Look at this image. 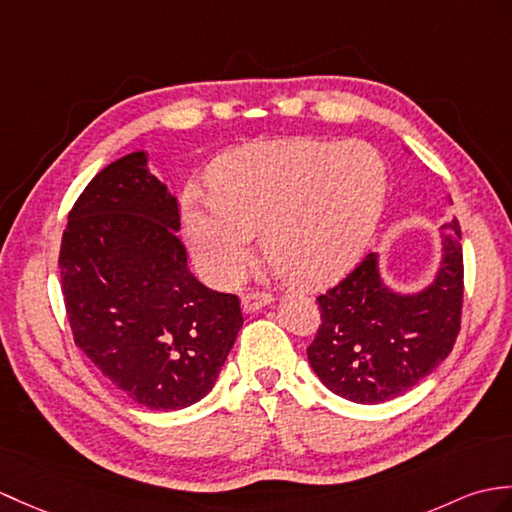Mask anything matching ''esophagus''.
Masks as SVG:
<instances>
[{
	"label": "esophagus",
	"instance_id": "1",
	"mask_svg": "<svg viewBox=\"0 0 512 512\" xmlns=\"http://www.w3.org/2000/svg\"><path fill=\"white\" fill-rule=\"evenodd\" d=\"M272 303V296L266 294V292H251V294H244L242 296V310L246 314H253V312H259L264 310L266 305Z\"/></svg>",
	"mask_w": 512,
	"mask_h": 512
}]
</instances>
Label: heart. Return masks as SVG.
Segmentation results:
<instances>
[{
    "mask_svg": "<svg viewBox=\"0 0 512 512\" xmlns=\"http://www.w3.org/2000/svg\"><path fill=\"white\" fill-rule=\"evenodd\" d=\"M388 163L366 141H261L216 163L213 189L189 185L181 220L202 272L240 279L255 231L294 283L320 288L362 257L388 196Z\"/></svg>",
    "mask_w": 512,
    "mask_h": 512,
    "instance_id": "obj_1",
    "label": "heart"
}]
</instances>
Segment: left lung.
<instances>
[{
    "mask_svg": "<svg viewBox=\"0 0 512 512\" xmlns=\"http://www.w3.org/2000/svg\"><path fill=\"white\" fill-rule=\"evenodd\" d=\"M438 231V264L421 288H392L382 257L371 253L316 299L323 323L307 360L334 395L353 403L395 399L423 382L454 349L462 310V237L458 220Z\"/></svg>",
    "mask_w": 512,
    "mask_h": 512,
    "instance_id": "left-lung-1",
    "label": "left lung"
}]
</instances>
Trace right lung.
Returning <instances> with one entry per match:
<instances>
[{
	"instance_id": "obj_1",
	"label": "right lung",
	"mask_w": 512,
	"mask_h": 512,
	"mask_svg": "<svg viewBox=\"0 0 512 512\" xmlns=\"http://www.w3.org/2000/svg\"><path fill=\"white\" fill-rule=\"evenodd\" d=\"M148 161L137 150L93 176L58 266L78 347L130 399L172 412L209 395L244 318L189 272L176 196Z\"/></svg>"
}]
</instances>
